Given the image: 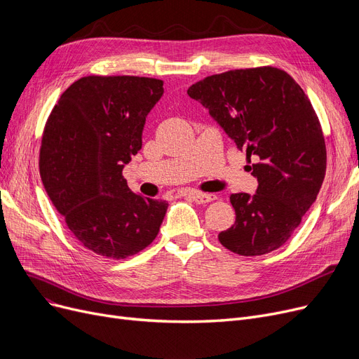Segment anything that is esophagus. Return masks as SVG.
<instances>
[{"instance_id":"1","label":"esophagus","mask_w":359,"mask_h":359,"mask_svg":"<svg viewBox=\"0 0 359 359\" xmlns=\"http://www.w3.org/2000/svg\"><path fill=\"white\" fill-rule=\"evenodd\" d=\"M189 198H192L196 203H202V205L217 199V196L212 194H201V192H192V194H189Z\"/></svg>"}]
</instances>
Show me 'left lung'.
<instances>
[{
	"mask_svg": "<svg viewBox=\"0 0 359 359\" xmlns=\"http://www.w3.org/2000/svg\"><path fill=\"white\" fill-rule=\"evenodd\" d=\"M246 156L256 157L255 195L233 194L236 222L225 249L260 256L285 244L316 201L326 175V144L316 111L290 74L275 67L210 75L187 90Z\"/></svg>",
	"mask_w": 359,
	"mask_h": 359,
	"instance_id": "1",
	"label": "left lung"
}]
</instances>
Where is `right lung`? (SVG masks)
<instances>
[{
    "label": "right lung",
    "mask_w": 359,
    "mask_h": 359,
    "mask_svg": "<svg viewBox=\"0 0 359 359\" xmlns=\"http://www.w3.org/2000/svg\"><path fill=\"white\" fill-rule=\"evenodd\" d=\"M163 81L135 75H88L72 83L48 118L39 156L43 186L84 248L110 259L144 250L168 203L129 189L122 170L142 147Z\"/></svg>",
    "instance_id": "right-lung-1"
}]
</instances>
